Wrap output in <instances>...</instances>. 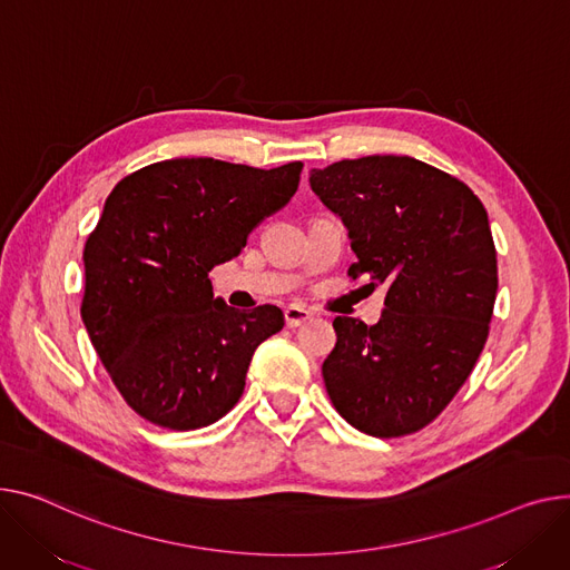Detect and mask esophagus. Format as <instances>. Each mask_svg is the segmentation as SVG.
Instances as JSON below:
<instances>
[{
  "label": "esophagus",
  "mask_w": 570,
  "mask_h": 570,
  "mask_svg": "<svg viewBox=\"0 0 570 570\" xmlns=\"http://www.w3.org/2000/svg\"><path fill=\"white\" fill-rule=\"evenodd\" d=\"M284 318H286V325L288 327H299L302 323H307L312 318V312L299 307V305H291L284 309Z\"/></svg>",
  "instance_id": "1"
}]
</instances>
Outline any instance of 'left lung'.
<instances>
[{"mask_svg": "<svg viewBox=\"0 0 570 570\" xmlns=\"http://www.w3.org/2000/svg\"><path fill=\"white\" fill-rule=\"evenodd\" d=\"M309 185L348 229L357 256L348 275L387 286L375 325L334 318L325 390L366 435L420 431L485 346L498 295L488 213L465 183L407 156L341 160L312 169Z\"/></svg>", "mask_w": 570, "mask_h": 570, "instance_id": "obj_1", "label": "left lung"}]
</instances>
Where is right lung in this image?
<instances>
[{"label":"right lung","mask_w":570,"mask_h":570,"mask_svg":"<svg viewBox=\"0 0 570 570\" xmlns=\"http://www.w3.org/2000/svg\"><path fill=\"white\" fill-rule=\"evenodd\" d=\"M302 163L254 169L213 158L148 165L117 183L85 245L82 321L126 403L150 424L195 431L229 412L279 307L238 312L208 273L286 206Z\"/></svg>","instance_id":"right-lung-1"}]
</instances>
